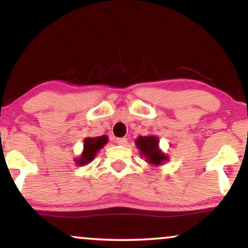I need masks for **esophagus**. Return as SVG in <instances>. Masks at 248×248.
<instances>
[{
  "instance_id": "34e87169",
  "label": "esophagus",
  "mask_w": 248,
  "mask_h": 248,
  "mask_svg": "<svg viewBox=\"0 0 248 248\" xmlns=\"http://www.w3.org/2000/svg\"><path fill=\"white\" fill-rule=\"evenodd\" d=\"M116 143L118 145H125L127 143V139L126 138H117L116 139Z\"/></svg>"
}]
</instances>
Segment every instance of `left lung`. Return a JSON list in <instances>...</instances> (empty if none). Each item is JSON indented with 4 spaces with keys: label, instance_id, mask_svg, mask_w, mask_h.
Segmentation results:
<instances>
[{
    "label": "left lung",
    "instance_id": "8db88e82",
    "mask_svg": "<svg viewBox=\"0 0 248 248\" xmlns=\"http://www.w3.org/2000/svg\"><path fill=\"white\" fill-rule=\"evenodd\" d=\"M135 145L140 150L141 157H143L152 167H160L169 160L168 155L159 148V139L155 135L138 137Z\"/></svg>",
    "mask_w": 248,
    "mask_h": 248
}]
</instances>
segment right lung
<instances>
[{"label":"right lung","mask_w":248,"mask_h":248,"mask_svg":"<svg viewBox=\"0 0 248 248\" xmlns=\"http://www.w3.org/2000/svg\"><path fill=\"white\" fill-rule=\"evenodd\" d=\"M108 138L107 135H101L96 138H86L83 140V151L79 158L74 159L78 166H84L91 162L96 157L98 151L107 144Z\"/></svg>","instance_id":"1"}]
</instances>
